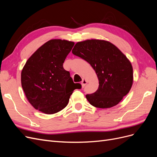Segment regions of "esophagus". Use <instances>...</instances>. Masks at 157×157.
<instances>
[{"mask_svg": "<svg viewBox=\"0 0 157 157\" xmlns=\"http://www.w3.org/2000/svg\"><path fill=\"white\" fill-rule=\"evenodd\" d=\"M87 80H86V79H83L82 80V81L81 82V84H82V87H84V86H85V85H86V84H87Z\"/></svg>", "mask_w": 157, "mask_h": 157, "instance_id": "esophagus-1", "label": "esophagus"}]
</instances>
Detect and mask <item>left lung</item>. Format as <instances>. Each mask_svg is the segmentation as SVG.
Instances as JSON below:
<instances>
[{"instance_id": "1", "label": "left lung", "mask_w": 157, "mask_h": 157, "mask_svg": "<svg viewBox=\"0 0 157 157\" xmlns=\"http://www.w3.org/2000/svg\"><path fill=\"white\" fill-rule=\"evenodd\" d=\"M72 53L89 63L96 71L99 87L86 98L92 105L101 109L117 105L130 92L133 68L130 60L111 42L99 39L78 42Z\"/></svg>"}]
</instances>
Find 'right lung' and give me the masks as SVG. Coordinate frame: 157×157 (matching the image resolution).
Segmentation results:
<instances>
[{"label": "right lung", "instance_id": "add662e5", "mask_svg": "<svg viewBox=\"0 0 157 157\" xmlns=\"http://www.w3.org/2000/svg\"><path fill=\"white\" fill-rule=\"evenodd\" d=\"M74 44L67 40H50L26 61L21 73V86L36 110L48 115L58 113L67 105L74 90L81 88L63 67Z\"/></svg>", "mask_w": 157, "mask_h": 157}]
</instances>
